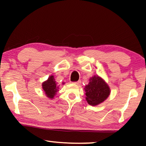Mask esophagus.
<instances>
[{
    "label": "esophagus",
    "instance_id": "obj_1",
    "mask_svg": "<svg viewBox=\"0 0 146 146\" xmlns=\"http://www.w3.org/2000/svg\"><path fill=\"white\" fill-rule=\"evenodd\" d=\"M75 84H76V85H80L81 84V81L80 80H78V81H77V82H74Z\"/></svg>",
    "mask_w": 146,
    "mask_h": 146
}]
</instances>
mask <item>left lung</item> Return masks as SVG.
Masks as SVG:
<instances>
[{
	"instance_id": "8db88e82",
	"label": "left lung",
	"mask_w": 146,
	"mask_h": 146,
	"mask_svg": "<svg viewBox=\"0 0 146 146\" xmlns=\"http://www.w3.org/2000/svg\"><path fill=\"white\" fill-rule=\"evenodd\" d=\"M86 99L89 104H99L108 97L110 93V88L104 81L98 76L90 79L88 85L85 86Z\"/></svg>"
}]
</instances>
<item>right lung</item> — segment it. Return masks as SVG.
I'll return each mask as SVG.
<instances>
[{"instance_id": "add662e5", "label": "right lung", "mask_w": 146, "mask_h": 146, "mask_svg": "<svg viewBox=\"0 0 146 146\" xmlns=\"http://www.w3.org/2000/svg\"><path fill=\"white\" fill-rule=\"evenodd\" d=\"M42 88L47 97L50 98H53L58 92V86H57L53 76H50L48 80L42 84Z\"/></svg>"}]
</instances>
